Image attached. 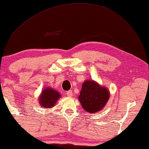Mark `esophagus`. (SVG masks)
Segmentation results:
<instances>
[{
	"instance_id": "34e87169",
	"label": "esophagus",
	"mask_w": 149,
	"mask_h": 149,
	"mask_svg": "<svg viewBox=\"0 0 149 149\" xmlns=\"http://www.w3.org/2000/svg\"><path fill=\"white\" fill-rule=\"evenodd\" d=\"M66 94H67V95L68 96V97H71L72 96V91H67V92L66 93Z\"/></svg>"
}]
</instances>
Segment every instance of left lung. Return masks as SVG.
I'll use <instances>...</instances> for the list:
<instances>
[{
  "instance_id": "left-lung-1",
  "label": "left lung",
  "mask_w": 149,
  "mask_h": 149,
  "mask_svg": "<svg viewBox=\"0 0 149 149\" xmlns=\"http://www.w3.org/2000/svg\"><path fill=\"white\" fill-rule=\"evenodd\" d=\"M109 98V93L106 88L93 81H86L82 84L79 99L86 111L95 113L103 109Z\"/></svg>"
}]
</instances>
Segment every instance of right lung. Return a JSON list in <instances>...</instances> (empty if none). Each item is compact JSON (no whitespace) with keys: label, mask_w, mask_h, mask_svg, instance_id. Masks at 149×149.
Returning a JSON list of instances; mask_svg holds the SVG:
<instances>
[{"label":"right lung","mask_w":149,"mask_h":149,"mask_svg":"<svg viewBox=\"0 0 149 149\" xmlns=\"http://www.w3.org/2000/svg\"><path fill=\"white\" fill-rule=\"evenodd\" d=\"M60 97V94L57 91L49 88H45L42 91L40 97V104L45 108H51L52 107L54 106Z\"/></svg>","instance_id":"right-lung-1"}]
</instances>
